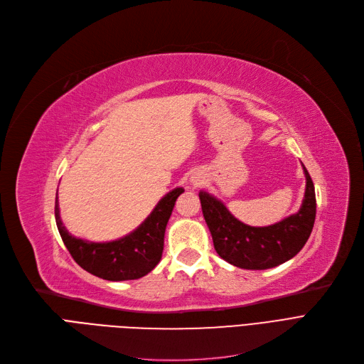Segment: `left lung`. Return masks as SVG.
I'll return each instance as SVG.
<instances>
[{
	"mask_svg": "<svg viewBox=\"0 0 364 364\" xmlns=\"http://www.w3.org/2000/svg\"><path fill=\"white\" fill-rule=\"evenodd\" d=\"M307 177L305 199L299 213L269 227H251L236 220L213 196L200 192L205 221L213 235L217 254L240 269L265 270L294 258L309 240L316 220L314 183Z\"/></svg>",
	"mask_w": 364,
	"mask_h": 364,
	"instance_id": "left-lung-1",
	"label": "left lung"
}]
</instances>
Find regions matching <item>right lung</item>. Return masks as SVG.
I'll use <instances>...</instances> for the list:
<instances>
[{"mask_svg": "<svg viewBox=\"0 0 364 364\" xmlns=\"http://www.w3.org/2000/svg\"><path fill=\"white\" fill-rule=\"evenodd\" d=\"M183 192V188L172 190L136 232L114 242L94 243L70 236L59 215L57 195L55 224L69 254L85 272L112 282L140 279L155 269L162 258L165 227L177 198Z\"/></svg>", "mask_w": 364, "mask_h": 364, "instance_id": "right-lung-1", "label": "right lung"}]
</instances>
